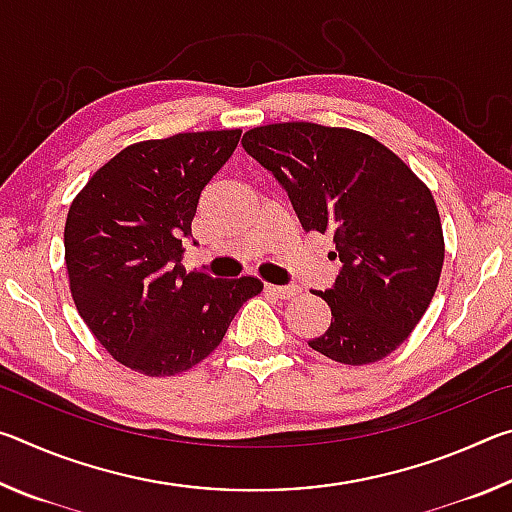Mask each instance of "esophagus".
Wrapping results in <instances>:
<instances>
[{
  "label": "esophagus",
  "instance_id": "esophagus-1",
  "mask_svg": "<svg viewBox=\"0 0 512 512\" xmlns=\"http://www.w3.org/2000/svg\"><path fill=\"white\" fill-rule=\"evenodd\" d=\"M266 291L273 293L275 298H282V300H291L293 296H298V293H300L298 287H277V284H266Z\"/></svg>",
  "mask_w": 512,
  "mask_h": 512
}]
</instances>
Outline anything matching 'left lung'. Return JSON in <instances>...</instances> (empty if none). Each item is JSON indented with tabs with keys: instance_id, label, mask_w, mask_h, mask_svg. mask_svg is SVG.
Segmentation results:
<instances>
[{
	"instance_id": "8db88e82",
	"label": "left lung",
	"mask_w": 512,
	"mask_h": 512,
	"mask_svg": "<svg viewBox=\"0 0 512 512\" xmlns=\"http://www.w3.org/2000/svg\"><path fill=\"white\" fill-rule=\"evenodd\" d=\"M244 149L277 178L302 228L332 235L341 259L332 309L309 348L345 366L388 357L409 339L438 289L443 225L429 187L366 133L282 121L250 128Z\"/></svg>"
}]
</instances>
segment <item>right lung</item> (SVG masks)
I'll return each mask as SVG.
<instances>
[{
    "label": "right lung",
    "instance_id": "add662e5",
    "mask_svg": "<svg viewBox=\"0 0 512 512\" xmlns=\"http://www.w3.org/2000/svg\"><path fill=\"white\" fill-rule=\"evenodd\" d=\"M241 131L178 133L126 146L69 205L65 266L74 305L106 352L146 377L201 363L264 284L180 264L203 187Z\"/></svg>",
    "mask_w": 512,
    "mask_h": 512
}]
</instances>
